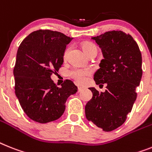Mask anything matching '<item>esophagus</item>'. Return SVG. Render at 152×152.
I'll list each match as a JSON object with an SVG mask.
<instances>
[{
	"label": "esophagus",
	"mask_w": 152,
	"mask_h": 152,
	"mask_svg": "<svg viewBox=\"0 0 152 152\" xmlns=\"http://www.w3.org/2000/svg\"><path fill=\"white\" fill-rule=\"evenodd\" d=\"M83 89H84L83 87H78V89L77 90H78V92H80V91H81Z\"/></svg>",
	"instance_id": "esophagus-1"
}]
</instances>
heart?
<instances>
[{
    "label": "heart",
    "mask_w": 152,
    "mask_h": 152,
    "mask_svg": "<svg viewBox=\"0 0 152 152\" xmlns=\"http://www.w3.org/2000/svg\"><path fill=\"white\" fill-rule=\"evenodd\" d=\"M82 48H83L84 51L85 52L86 54H88L91 50H96V46L91 43L90 42H85L82 44ZM71 50V46H67L65 48L64 51V53H63V58L64 61H66L68 57L69 52ZM91 70L90 68H77V67H74L71 70H70L68 72L69 77L73 78L75 81H76L77 83L82 84L84 82L86 81L87 80V77L91 75Z\"/></svg>",
    "instance_id": "1"
}]
</instances>
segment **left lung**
I'll return each instance as SVG.
<instances>
[{
	"instance_id": "left-lung-1",
	"label": "left lung",
	"mask_w": 152,
	"mask_h": 152,
	"mask_svg": "<svg viewBox=\"0 0 152 152\" xmlns=\"http://www.w3.org/2000/svg\"><path fill=\"white\" fill-rule=\"evenodd\" d=\"M91 39L104 57L94 80L96 85H107L100 93L89 88L93 96L85 106V116L104 131H112L125 122L132 110L142 77V57L132 36L122 31H110Z\"/></svg>"
}]
</instances>
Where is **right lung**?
Returning a JSON list of instances; mask_svg holds the SVG:
<instances>
[{"mask_svg": "<svg viewBox=\"0 0 152 152\" xmlns=\"http://www.w3.org/2000/svg\"><path fill=\"white\" fill-rule=\"evenodd\" d=\"M73 38L51 30H37L24 39L18 49L14 67L15 95L31 120L54 121L65 110V102L77 91L73 81L56 87L51 75L64 63L63 53Z\"/></svg>", "mask_w": 152, "mask_h": 152, "instance_id": "right-lung-1", "label": "right lung"}]
</instances>
